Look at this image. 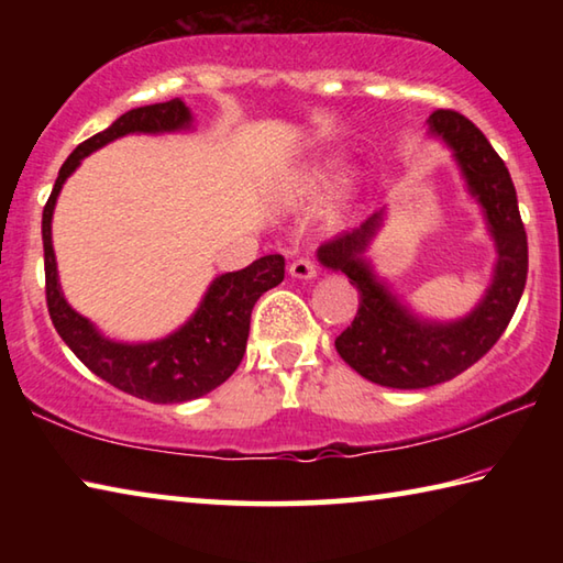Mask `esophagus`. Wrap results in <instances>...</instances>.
I'll use <instances>...</instances> for the list:
<instances>
[{"label": "esophagus", "mask_w": 563, "mask_h": 563, "mask_svg": "<svg viewBox=\"0 0 563 563\" xmlns=\"http://www.w3.org/2000/svg\"><path fill=\"white\" fill-rule=\"evenodd\" d=\"M290 275L292 278H300V280H310L318 275V265L312 258H298L290 263Z\"/></svg>", "instance_id": "1"}]
</instances>
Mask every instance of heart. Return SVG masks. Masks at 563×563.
I'll list each match as a JSON object with an SVG mask.
<instances>
[{
	"instance_id": "obj_1",
	"label": "heart",
	"mask_w": 563,
	"mask_h": 563,
	"mask_svg": "<svg viewBox=\"0 0 563 563\" xmlns=\"http://www.w3.org/2000/svg\"><path fill=\"white\" fill-rule=\"evenodd\" d=\"M330 168H332V164L318 166V168L308 170V174H305V176H300L298 180H295V186H292V198H298V201H302V198H316L320 190L328 186Z\"/></svg>"
}]
</instances>
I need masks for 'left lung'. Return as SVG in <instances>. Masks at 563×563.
Listing matches in <instances>:
<instances>
[{
    "mask_svg": "<svg viewBox=\"0 0 563 563\" xmlns=\"http://www.w3.org/2000/svg\"><path fill=\"white\" fill-rule=\"evenodd\" d=\"M430 133L454 151L466 188L484 208L497 265L494 280L470 316L454 322H430L412 316L365 261V251L383 211L369 216L355 231L320 245L318 258L332 271H342L360 292V308L335 347L340 357L365 379L395 389H422L446 383L472 367L494 347L507 330L527 285L529 245L523 231L517 190L487 136L460 111L440 109L430 117Z\"/></svg>",
    "mask_w": 563,
    "mask_h": 563,
    "instance_id": "8db88e82",
    "label": "left lung"
}]
</instances>
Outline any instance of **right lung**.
Listing matches in <instances>:
<instances>
[{"mask_svg":"<svg viewBox=\"0 0 563 563\" xmlns=\"http://www.w3.org/2000/svg\"><path fill=\"white\" fill-rule=\"evenodd\" d=\"M190 126V111L184 101L151 103L131 109L71 151L64 161L52 188L49 201L42 213L44 241V275H46V308L56 332L69 350L87 365L93 375L107 379L121 393L146 402L174 405L203 397L223 385L241 365L251 312L265 290L275 288L285 278L283 255H263L247 268L218 275L203 295L201 305L184 328L154 342H113L103 338L87 318H81L59 288L56 258L52 245V216L64 180L69 178L84 156L111 144L126 133H166Z\"/></svg>","mask_w":563,"mask_h":563,"instance_id":"1","label":"right lung"}]
</instances>
